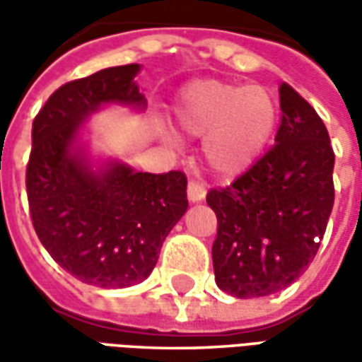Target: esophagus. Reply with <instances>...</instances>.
Returning <instances> with one entry per match:
<instances>
[{
    "mask_svg": "<svg viewBox=\"0 0 362 362\" xmlns=\"http://www.w3.org/2000/svg\"><path fill=\"white\" fill-rule=\"evenodd\" d=\"M205 188L199 184V182L192 180L188 184V199L192 202V204H197V202H202V199H205Z\"/></svg>",
    "mask_w": 362,
    "mask_h": 362,
    "instance_id": "1",
    "label": "esophagus"
}]
</instances>
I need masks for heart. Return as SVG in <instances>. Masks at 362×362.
<instances>
[{
	"label": "heart",
	"instance_id": "b5f03b06",
	"mask_svg": "<svg viewBox=\"0 0 362 362\" xmlns=\"http://www.w3.org/2000/svg\"><path fill=\"white\" fill-rule=\"evenodd\" d=\"M174 114L186 134L205 135L204 155L213 173L233 178L266 151L279 122V103L259 85L202 79L184 87Z\"/></svg>",
	"mask_w": 362,
	"mask_h": 362
}]
</instances>
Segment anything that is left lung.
<instances>
[{"label":"left lung","mask_w":362,"mask_h":362,"mask_svg":"<svg viewBox=\"0 0 362 362\" xmlns=\"http://www.w3.org/2000/svg\"><path fill=\"white\" fill-rule=\"evenodd\" d=\"M279 100L275 145L230 186L207 194L217 215L215 281L236 298L273 295L298 279L334 207L335 155L324 122L287 83Z\"/></svg>","instance_id":"left-lung-1"}]
</instances>
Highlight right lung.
Here are the masks:
<instances>
[{"mask_svg": "<svg viewBox=\"0 0 362 362\" xmlns=\"http://www.w3.org/2000/svg\"><path fill=\"white\" fill-rule=\"evenodd\" d=\"M137 71L139 64H129L66 83L33 122L27 196L36 235L56 264L103 288L147 279L188 209L184 173H135L119 160L93 168L77 141L85 119L104 104L145 108Z\"/></svg>", "mask_w": 362, "mask_h": 362, "instance_id": "1", "label": "right lung"}]
</instances>
